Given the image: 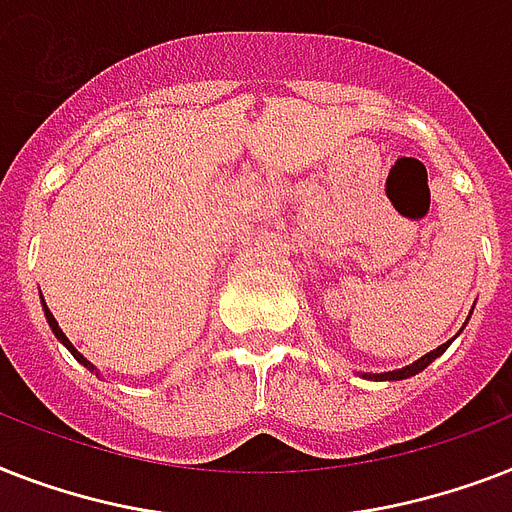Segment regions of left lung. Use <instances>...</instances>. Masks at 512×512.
<instances>
[{"label": "left lung", "mask_w": 512, "mask_h": 512, "mask_svg": "<svg viewBox=\"0 0 512 512\" xmlns=\"http://www.w3.org/2000/svg\"><path fill=\"white\" fill-rule=\"evenodd\" d=\"M452 342V340H449ZM449 342H444V345H438L436 350H430V353H425L422 358H417L414 364L404 366V369H396V372H382V374H366L369 380H406V377H414V374H420L422 369L428 364H433V358H438L441 353H444L446 348H449Z\"/></svg>", "instance_id": "1"}]
</instances>
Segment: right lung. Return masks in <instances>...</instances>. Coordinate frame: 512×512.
Wrapping results in <instances>:
<instances>
[{"label": "right lung", "mask_w": 512, "mask_h": 512, "mask_svg": "<svg viewBox=\"0 0 512 512\" xmlns=\"http://www.w3.org/2000/svg\"><path fill=\"white\" fill-rule=\"evenodd\" d=\"M42 305H44V316H47V324H50V327H52V335L58 337V340L63 342V345H66L68 350H71V356H74L76 361H79V364H84V366H87V369H90V372H95V366H92L90 361H87V358H84L82 353H79V350L74 348V345H71V340H68V337L63 335V329L58 327V321H55V316H52V313H50V308H47V303H44V300H42ZM95 374H98V372H95Z\"/></svg>", "instance_id": "obj_1"}]
</instances>
